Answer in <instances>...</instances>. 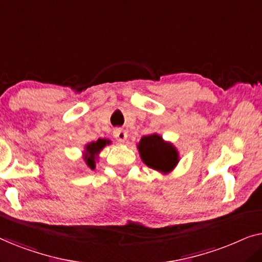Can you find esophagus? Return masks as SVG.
Instances as JSON below:
<instances>
[{"label":"esophagus","instance_id":"esophagus-1","mask_svg":"<svg viewBox=\"0 0 262 262\" xmlns=\"http://www.w3.org/2000/svg\"><path fill=\"white\" fill-rule=\"evenodd\" d=\"M113 136H114V138H116L119 143H124L125 141H126V138H127L126 131L123 130V128H120V127L114 128Z\"/></svg>","mask_w":262,"mask_h":262}]
</instances>
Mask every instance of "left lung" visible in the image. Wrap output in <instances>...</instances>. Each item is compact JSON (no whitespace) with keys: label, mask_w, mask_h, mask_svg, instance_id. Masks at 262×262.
Here are the masks:
<instances>
[{"label":"left lung","mask_w":262,"mask_h":262,"mask_svg":"<svg viewBox=\"0 0 262 262\" xmlns=\"http://www.w3.org/2000/svg\"><path fill=\"white\" fill-rule=\"evenodd\" d=\"M137 149L143 163L164 175L170 173L180 161L177 146L171 142L164 141L159 134L142 137Z\"/></svg>","instance_id":"left-lung-1"}]
</instances>
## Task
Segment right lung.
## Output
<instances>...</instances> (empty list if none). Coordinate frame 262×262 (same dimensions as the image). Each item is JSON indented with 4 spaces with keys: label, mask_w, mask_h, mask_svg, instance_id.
I'll list each match as a JSON object with an SVG mask.
<instances>
[{
    "label": "right lung",
    "mask_w": 262,
    "mask_h": 262,
    "mask_svg": "<svg viewBox=\"0 0 262 262\" xmlns=\"http://www.w3.org/2000/svg\"><path fill=\"white\" fill-rule=\"evenodd\" d=\"M108 144H111L110 139L99 138L98 141L91 142L84 145V150L83 152H82V159H83L84 166L87 167L88 169H95L96 162H99L100 152H101V150Z\"/></svg>",
    "instance_id": "1"
}]
</instances>
